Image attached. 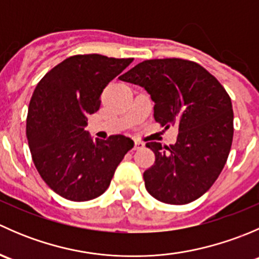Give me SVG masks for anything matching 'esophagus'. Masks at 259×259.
Wrapping results in <instances>:
<instances>
[{"instance_id":"esophagus-1","label":"esophagus","mask_w":259,"mask_h":259,"mask_svg":"<svg viewBox=\"0 0 259 259\" xmlns=\"http://www.w3.org/2000/svg\"><path fill=\"white\" fill-rule=\"evenodd\" d=\"M144 148V143H142L140 140H135L134 142V150H138V149Z\"/></svg>"}]
</instances>
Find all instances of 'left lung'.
<instances>
[{
    "instance_id": "obj_1",
    "label": "left lung",
    "mask_w": 259,
    "mask_h": 259,
    "mask_svg": "<svg viewBox=\"0 0 259 259\" xmlns=\"http://www.w3.org/2000/svg\"><path fill=\"white\" fill-rule=\"evenodd\" d=\"M120 80L150 94L154 119L178 129L177 143H146L155 161L144 171L151 197L188 204L202 197L224 168L233 142V109L226 89L199 64L183 59L145 60Z\"/></svg>"
}]
</instances>
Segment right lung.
Instances as JSON below:
<instances>
[{
  "mask_svg": "<svg viewBox=\"0 0 259 259\" xmlns=\"http://www.w3.org/2000/svg\"><path fill=\"white\" fill-rule=\"evenodd\" d=\"M133 59L75 55L51 69L28 105L26 137L44 182L62 198L86 202L103 194L134 142L124 135L89 137L88 115L100 109V95ZM120 77V76H119Z\"/></svg>",
  "mask_w": 259,
  "mask_h": 259,
  "instance_id": "1",
  "label": "right lung"
}]
</instances>
